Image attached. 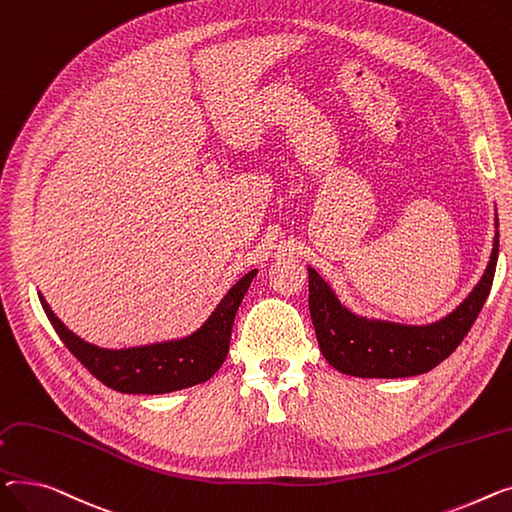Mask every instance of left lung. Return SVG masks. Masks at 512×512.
Segmentation results:
<instances>
[{"label":"left lung","instance_id":"8db88e82","mask_svg":"<svg viewBox=\"0 0 512 512\" xmlns=\"http://www.w3.org/2000/svg\"><path fill=\"white\" fill-rule=\"evenodd\" d=\"M494 221V246L482 279L453 312L430 324L359 316L341 304L333 287L308 266L310 316L326 362L357 378H407L444 362L461 345L490 295L498 262V219Z\"/></svg>","mask_w":512,"mask_h":512}]
</instances>
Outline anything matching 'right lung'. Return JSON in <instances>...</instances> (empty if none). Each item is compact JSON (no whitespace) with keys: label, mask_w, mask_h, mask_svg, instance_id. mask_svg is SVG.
Here are the masks:
<instances>
[{"label":"right lung","mask_w":512,"mask_h":512,"mask_svg":"<svg viewBox=\"0 0 512 512\" xmlns=\"http://www.w3.org/2000/svg\"><path fill=\"white\" fill-rule=\"evenodd\" d=\"M256 273L258 268L239 279L194 333L124 349H107L84 341L55 316L41 291L39 299L59 339L97 380L117 393L163 395L206 382L221 368L229 351L237 308Z\"/></svg>","instance_id":"add662e5"}]
</instances>
